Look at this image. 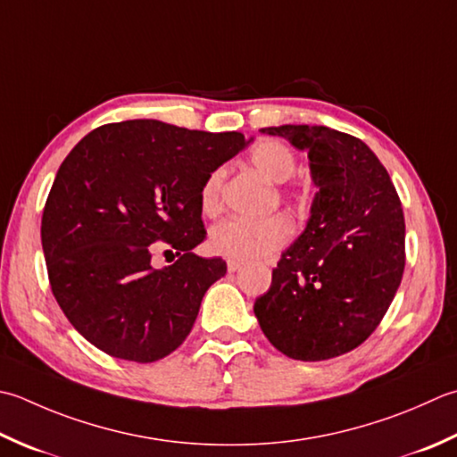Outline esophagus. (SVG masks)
<instances>
[{"label": "esophagus", "instance_id": "34e87169", "mask_svg": "<svg viewBox=\"0 0 457 457\" xmlns=\"http://www.w3.org/2000/svg\"><path fill=\"white\" fill-rule=\"evenodd\" d=\"M241 267V263L239 262H234V259H228V271L229 273H236L237 270Z\"/></svg>", "mask_w": 457, "mask_h": 457}]
</instances>
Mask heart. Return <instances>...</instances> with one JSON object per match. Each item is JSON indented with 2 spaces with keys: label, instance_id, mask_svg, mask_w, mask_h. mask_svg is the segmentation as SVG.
<instances>
[{
  "label": "heart",
  "instance_id": "1",
  "mask_svg": "<svg viewBox=\"0 0 457 457\" xmlns=\"http://www.w3.org/2000/svg\"><path fill=\"white\" fill-rule=\"evenodd\" d=\"M249 162L259 174L273 184H285L295 174V154L277 140H262L249 152ZM223 170H213L205 178L200 192V204L205 213L220 210ZM291 237V223L283 216L263 220H223L210 231V249L216 255L234 259L239 263L257 262L273 255Z\"/></svg>",
  "mask_w": 457,
  "mask_h": 457
}]
</instances>
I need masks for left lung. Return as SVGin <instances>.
<instances>
[{"label":"left lung","instance_id":"left-lung-1","mask_svg":"<svg viewBox=\"0 0 457 457\" xmlns=\"http://www.w3.org/2000/svg\"><path fill=\"white\" fill-rule=\"evenodd\" d=\"M307 152L317 192L303 234L281 253L253 312L295 361H327L378 327L404 273V213L386 168L362 140L328 127L262 129Z\"/></svg>","mask_w":457,"mask_h":457}]
</instances>
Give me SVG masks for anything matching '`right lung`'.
<instances>
[{"mask_svg": "<svg viewBox=\"0 0 457 457\" xmlns=\"http://www.w3.org/2000/svg\"><path fill=\"white\" fill-rule=\"evenodd\" d=\"M253 138L138 119L104 124L62 160L41 220L51 291L80 335L114 359L154 362L190 335L202 299L226 275L205 239L200 192ZM177 249L154 270L149 245Z\"/></svg>", "mask_w": 457, "mask_h": 457, "instance_id": "obj_1", "label": "right lung"}]
</instances>
